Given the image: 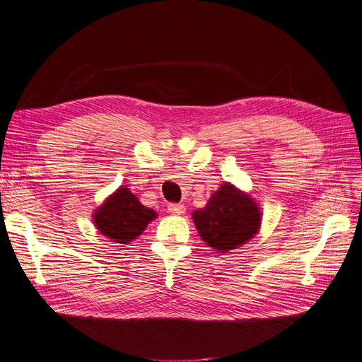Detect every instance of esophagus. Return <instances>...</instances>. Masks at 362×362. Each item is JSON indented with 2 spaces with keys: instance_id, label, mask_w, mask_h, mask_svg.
Here are the masks:
<instances>
[{
  "instance_id": "34e87169",
  "label": "esophagus",
  "mask_w": 362,
  "mask_h": 362,
  "mask_svg": "<svg viewBox=\"0 0 362 362\" xmlns=\"http://www.w3.org/2000/svg\"><path fill=\"white\" fill-rule=\"evenodd\" d=\"M185 211H187V208H185V205H182V204H170V205H168V213H171V214L180 216Z\"/></svg>"
}]
</instances>
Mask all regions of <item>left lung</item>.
<instances>
[{
	"mask_svg": "<svg viewBox=\"0 0 362 362\" xmlns=\"http://www.w3.org/2000/svg\"><path fill=\"white\" fill-rule=\"evenodd\" d=\"M192 221L208 247L219 253H228L256 236L262 213L248 192L225 182L213 192L204 208L192 211Z\"/></svg>",
	"mask_w": 362,
	"mask_h": 362,
	"instance_id": "obj_1",
	"label": "left lung"
}]
</instances>
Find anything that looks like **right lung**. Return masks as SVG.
Segmentation results:
<instances>
[{
  "mask_svg": "<svg viewBox=\"0 0 362 362\" xmlns=\"http://www.w3.org/2000/svg\"><path fill=\"white\" fill-rule=\"evenodd\" d=\"M156 217L157 213L153 208L141 205L129 188L120 187L95 209L92 221L103 236L126 245L137 239Z\"/></svg>",
  "mask_w": 362,
  "mask_h": 362,
  "instance_id": "right-lung-1",
  "label": "right lung"
}]
</instances>
